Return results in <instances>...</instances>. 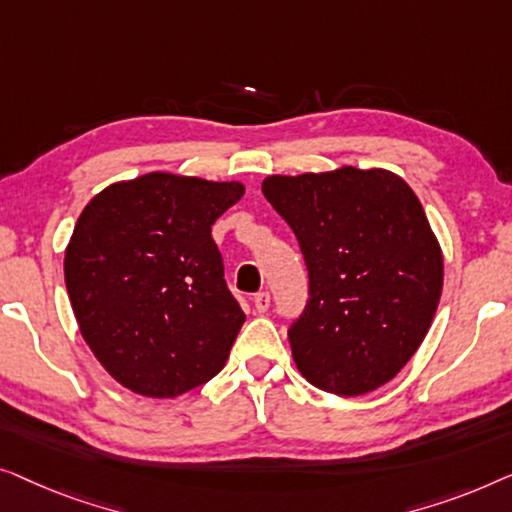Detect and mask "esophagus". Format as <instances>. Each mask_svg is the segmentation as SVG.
Instances as JSON below:
<instances>
[{"mask_svg": "<svg viewBox=\"0 0 512 512\" xmlns=\"http://www.w3.org/2000/svg\"><path fill=\"white\" fill-rule=\"evenodd\" d=\"M253 301H255V311H257V313H266V311H269V306H271L269 292H257Z\"/></svg>", "mask_w": 512, "mask_h": 512, "instance_id": "esophagus-1", "label": "esophagus"}]
</instances>
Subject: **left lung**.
<instances>
[{
	"label": "left lung",
	"instance_id": "obj_1",
	"mask_svg": "<svg viewBox=\"0 0 512 512\" xmlns=\"http://www.w3.org/2000/svg\"><path fill=\"white\" fill-rule=\"evenodd\" d=\"M262 192L306 259L311 297L287 331L301 376L338 397L390 383L443 292V250L420 199L392 171L348 164L266 176Z\"/></svg>",
	"mask_w": 512,
	"mask_h": 512
}]
</instances>
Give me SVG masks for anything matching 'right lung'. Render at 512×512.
<instances>
[{
  "label": "right lung",
  "instance_id": "add662e5",
  "mask_svg": "<svg viewBox=\"0 0 512 512\" xmlns=\"http://www.w3.org/2000/svg\"><path fill=\"white\" fill-rule=\"evenodd\" d=\"M246 185L150 171L83 208L64 283L92 355L129 392L176 399L218 376L246 322L213 222Z\"/></svg>",
  "mask_w": 512,
  "mask_h": 512
}]
</instances>
